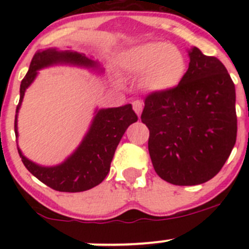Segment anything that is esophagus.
Listing matches in <instances>:
<instances>
[{"label":"esophagus","mask_w":249,"mask_h":249,"mask_svg":"<svg viewBox=\"0 0 249 249\" xmlns=\"http://www.w3.org/2000/svg\"><path fill=\"white\" fill-rule=\"evenodd\" d=\"M132 108H134L135 112H136V114L141 115V113H142L143 110V102L140 101V100H136V101L132 102Z\"/></svg>","instance_id":"34e87169"}]
</instances>
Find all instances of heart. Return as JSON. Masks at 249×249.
Returning a JSON list of instances; mask_svg holds the SVG:
<instances>
[{
    "mask_svg": "<svg viewBox=\"0 0 249 249\" xmlns=\"http://www.w3.org/2000/svg\"><path fill=\"white\" fill-rule=\"evenodd\" d=\"M123 66L134 76H141L147 91L167 92L177 88L187 72V61L178 48L162 42H149L132 48Z\"/></svg>",
    "mask_w": 249,
    "mask_h": 249,
    "instance_id": "heart-1",
    "label": "heart"
}]
</instances>
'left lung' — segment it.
<instances>
[{
    "instance_id": "left-lung-1",
    "label": "left lung",
    "mask_w": 249,
    "mask_h": 249,
    "mask_svg": "<svg viewBox=\"0 0 249 249\" xmlns=\"http://www.w3.org/2000/svg\"><path fill=\"white\" fill-rule=\"evenodd\" d=\"M189 67L177 88L145 97L143 124L155 172L175 185H196L214 177L236 142V92L214 56L193 47Z\"/></svg>"
}]
</instances>
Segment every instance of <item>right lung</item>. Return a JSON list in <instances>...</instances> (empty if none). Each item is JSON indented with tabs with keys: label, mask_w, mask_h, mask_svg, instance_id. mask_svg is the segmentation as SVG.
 <instances>
[{
	"label": "right lung",
	"mask_w": 249,
	"mask_h": 249,
	"mask_svg": "<svg viewBox=\"0 0 249 249\" xmlns=\"http://www.w3.org/2000/svg\"><path fill=\"white\" fill-rule=\"evenodd\" d=\"M53 65H72L102 72L99 62L80 53L59 50L57 48L38 50L32 57L29 71L20 84V100L14 123L17 137L18 113L25 91L37 77L39 70ZM135 122H137V115L130 104L114 108L96 109L91 125L77 149L64 162L55 166H41L24 157L19 147L18 152L25 167L52 189L66 193L84 192L99 185L106 178L123 135Z\"/></svg>",
	"instance_id": "1"
}]
</instances>
